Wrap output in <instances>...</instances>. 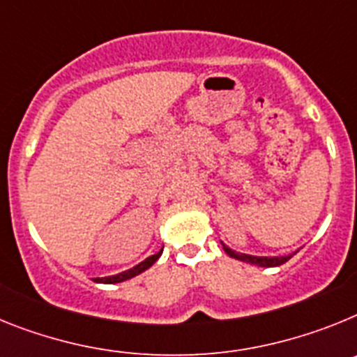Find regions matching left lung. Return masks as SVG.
Segmentation results:
<instances>
[{
	"label": "left lung",
	"mask_w": 357,
	"mask_h": 357,
	"mask_svg": "<svg viewBox=\"0 0 357 357\" xmlns=\"http://www.w3.org/2000/svg\"><path fill=\"white\" fill-rule=\"evenodd\" d=\"M221 244H222V250H225V252L228 253L231 259L243 260V262L260 266V268H275V266H282L284 262H287V260H289L294 253H296V252L289 253V255H286V257H257V255H248V253H237V252H234L231 248L226 246L225 243H221Z\"/></svg>",
	"instance_id": "1"
}]
</instances>
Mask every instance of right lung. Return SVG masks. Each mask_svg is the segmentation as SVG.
<instances>
[{
    "mask_svg": "<svg viewBox=\"0 0 357 357\" xmlns=\"http://www.w3.org/2000/svg\"><path fill=\"white\" fill-rule=\"evenodd\" d=\"M161 253H163V250H160V252L156 253V255H151L147 257V259L144 260V262H140V264H136L135 268L127 269V271H122L119 273V275H113V277H104V278H95L97 282H100V284H119V282H123V280H129V278L136 277V275H140V273H144L145 269H149L151 266L156 262L158 259L161 257Z\"/></svg>",
    "mask_w": 357,
    "mask_h": 357,
    "instance_id": "obj_1",
    "label": "right lung"
}]
</instances>
